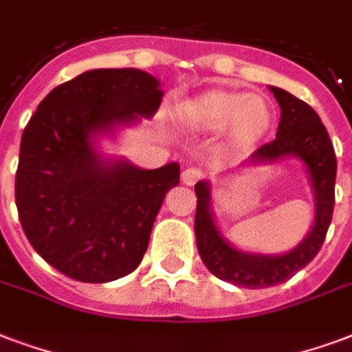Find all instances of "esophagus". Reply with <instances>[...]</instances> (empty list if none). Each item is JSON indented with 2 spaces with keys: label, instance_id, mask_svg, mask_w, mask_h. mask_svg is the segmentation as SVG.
<instances>
[{
  "label": "esophagus",
  "instance_id": "1",
  "mask_svg": "<svg viewBox=\"0 0 352 352\" xmlns=\"http://www.w3.org/2000/svg\"><path fill=\"white\" fill-rule=\"evenodd\" d=\"M200 178H202V170H200V168H195V166L186 168V170L182 173V182H184L186 186H195Z\"/></svg>",
  "mask_w": 352,
  "mask_h": 352
}]
</instances>
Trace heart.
Wrapping results in <instances>:
<instances>
[{"label":"heart","mask_w":352,"mask_h":352,"mask_svg":"<svg viewBox=\"0 0 352 352\" xmlns=\"http://www.w3.org/2000/svg\"><path fill=\"white\" fill-rule=\"evenodd\" d=\"M182 120L195 131L226 129L236 144H250L265 135L273 111L265 98L241 92H206L182 107Z\"/></svg>","instance_id":"obj_1"}]
</instances>
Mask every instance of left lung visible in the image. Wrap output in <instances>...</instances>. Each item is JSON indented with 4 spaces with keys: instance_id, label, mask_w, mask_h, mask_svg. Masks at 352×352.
<instances>
[{
    "instance_id": "obj_1",
    "label": "left lung",
    "mask_w": 352,
    "mask_h": 352,
    "mask_svg": "<svg viewBox=\"0 0 352 352\" xmlns=\"http://www.w3.org/2000/svg\"><path fill=\"white\" fill-rule=\"evenodd\" d=\"M269 89L282 109L278 131L276 139L258 148L250 161L265 163L282 157H298L302 161L316 198V219L305 239L286 254L267 256L243 252L217 228L211 213L210 182L200 179L195 186V234L200 258L217 278L232 282L236 286H245L248 289L276 286L292 278L300 269H305L321 250L334 211L338 163L327 128L319 115L306 102L278 87Z\"/></svg>"
}]
</instances>
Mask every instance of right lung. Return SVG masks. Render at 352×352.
Returning a JSON list of instances; mask_svg holds the SVG:
<instances>
[{
	"mask_svg": "<svg viewBox=\"0 0 352 352\" xmlns=\"http://www.w3.org/2000/svg\"><path fill=\"white\" fill-rule=\"evenodd\" d=\"M160 81L137 68H100L55 87L23 129L16 208L31 247L79 282L135 271L179 165L144 170L98 154L94 139L160 109Z\"/></svg>",
	"mask_w": 352,
	"mask_h": 352,
	"instance_id": "obj_1",
	"label": "right lung"
}]
</instances>
